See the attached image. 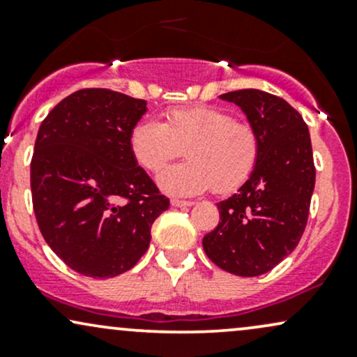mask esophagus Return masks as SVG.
<instances>
[{"mask_svg":"<svg viewBox=\"0 0 357 357\" xmlns=\"http://www.w3.org/2000/svg\"><path fill=\"white\" fill-rule=\"evenodd\" d=\"M171 204L176 208H186V206H191L192 202H186V199H171Z\"/></svg>","mask_w":357,"mask_h":357,"instance_id":"obj_1","label":"esophagus"}]
</instances>
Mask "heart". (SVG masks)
Returning <instances> with one entry per match:
<instances>
[{"label": "heart", "mask_w": 357, "mask_h": 357, "mask_svg": "<svg viewBox=\"0 0 357 357\" xmlns=\"http://www.w3.org/2000/svg\"><path fill=\"white\" fill-rule=\"evenodd\" d=\"M132 158L155 173L184 149L188 161L158 176L162 191L173 196L236 191L248 181L260 159V137L247 122L218 107H176L166 121L142 119L129 134Z\"/></svg>", "instance_id": "obj_1"}]
</instances>
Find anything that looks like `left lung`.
Masks as SVG:
<instances>
[{
	"instance_id": "left-lung-1",
	"label": "left lung",
	"mask_w": 357,
	"mask_h": 357,
	"mask_svg": "<svg viewBox=\"0 0 357 357\" xmlns=\"http://www.w3.org/2000/svg\"><path fill=\"white\" fill-rule=\"evenodd\" d=\"M243 110L260 137V159L235 195L216 203L220 223L203 248L233 275L267 273L294 252L309 218L315 184L312 144L301 114L280 97L257 89L220 96Z\"/></svg>"
}]
</instances>
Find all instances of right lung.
Wrapping results in <instances>:
<instances>
[{"label": "right lung", "instance_id": "1", "mask_svg": "<svg viewBox=\"0 0 357 357\" xmlns=\"http://www.w3.org/2000/svg\"><path fill=\"white\" fill-rule=\"evenodd\" d=\"M146 110L142 99L82 89L38 129L30 166L36 223L48 247L85 277L132 268L149 248L154 220L169 208L129 147Z\"/></svg>", "mask_w": 357, "mask_h": 357}]
</instances>
